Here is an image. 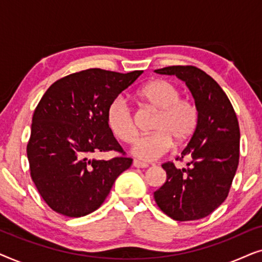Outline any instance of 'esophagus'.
Returning <instances> with one entry per match:
<instances>
[{"instance_id": "1", "label": "esophagus", "mask_w": 262, "mask_h": 262, "mask_svg": "<svg viewBox=\"0 0 262 262\" xmlns=\"http://www.w3.org/2000/svg\"><path fill=\"white\" fill-rule=\"evenodd\" d=\"M132 164H134V167H136V168H148L149 167L146 163L139 162V161H137V160H135L134 162H132Z\"/></svg>"}]
</instances>
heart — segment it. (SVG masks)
Listing matches in <instances>:
<instances>
[{
    "label": "heart",
    "mask_w": 262,
    "mask_h": 262,
    "mask_svg": "<svg viewBox=\"0 0 262 262\" xmlns=\"http://www.w3.org/2000/svg\"><path fill=\"white\" fill-rule=\"evenodd\" d=\"M137 96L150 108L157 111L151 131L139 137L131 151L138 160L151 162L169 151L173 142L181 145L194 135L199 123L198 107L191 99L182 98L177 85L167 80H152L138 89ZM107 124L113 135L124 143L137 136L135 117L126 100L118 96L107 107Z\"/></svg>",
    "instance_id": "obj_1"
}]
</instances>
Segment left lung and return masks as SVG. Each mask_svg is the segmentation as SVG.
Listing matches in <instances>:
<instances>
[{"label": "left lung", "instance_id": "left-lung-1", "mask_svg": "<svg viewBox=\"0 0 262 262\" xmlns=\"http://www.w3.org/2000/svg\"><path fill=\"white\" fill-rule=\"evenodd\" d=\"M175 75L187 85L199 111L198 127L182 160L186 168L166 162L167 181L154 192L157 206L175 221H195L209 216L227 199L239 159V127L236 113L220 84L193 66H173L155 70Z\"/></svg>", "mask_w": 262, "mask_h": 262}]
</instances>
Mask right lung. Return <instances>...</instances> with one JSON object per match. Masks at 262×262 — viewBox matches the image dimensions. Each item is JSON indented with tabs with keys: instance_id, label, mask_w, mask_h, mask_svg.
Masks as SVG:
<instances>
[{
	"instance_id": "right-lung-1",
	"label": "right lung",
	"mask_w": 262,
	"mask_h": 262,
	"mask_svg": "<svg viewBox=\"0 0 262 262\" xmlns=\"http://www.w3.org/2000/svg\"><path fill=\"white\" fill-rule=\"evenodd\" d=\"M88 69L56 81L32 118L27 144L31 178L53 211L82 217L101 206L116 179L130 168L107 124V107L142 75ZM117 151L108 161L92 157Z\"/></svg>"
}]
</instances>
